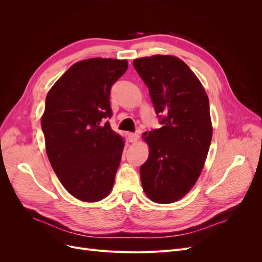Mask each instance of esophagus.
Returning a JSON list of instances; mask_svg holds the SVG:
<instances>
[{
    "label": "esophagus",
    "instance_id": "1",
    "mask_svg": "<svg viewBox=\"0 0 262 262\" xmlns=\"http://www.w3.org/2000/svg\"><path fill=\"white\" fill-rule=\"evenodd\" d=\"M139 138H140V136L138 133H129L128 134V139L131 143H136V142L139 140Z\"/></svg>",
    "mask_w": 262,
    "mask_h": 262
}]
</instances>
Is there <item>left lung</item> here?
Returning <instances> with one entry per match:
<instances>
[{"instance_id":"obj_1","label":"left lung","mask_w":262,"mask_h":262,"mask_svg":"<svg viewBox=\"0 0 262 262\" xmlns=\"http://www.w3.org/2000/svg\"><path fill=\"white\" fill-rule=\"evenodd\" d=\"M133 67L163 125L143 134L149 154L140 167L142 186L156 203L176 202L195 184L209 152L208 95L186 63L172 55L136 59Z\"/></svg>"}]
</instances>
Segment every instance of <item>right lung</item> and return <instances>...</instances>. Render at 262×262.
Segmentation results:
<instances>
[{
	"label": "right lung",
	"mask_w": 262,
	"mask_h": 262,
	"mask_svg": "<svg viewBox=\"0 0 262 262\" xmlns=\"http://www.w3.org/2000/svg\"><path fill=\"white\" fill-rule=\"evenodd\" d=\"M128 61L87 59L71 67L46 98L41 128L47 155L69 193L96 202L112 191L123 140L110 128V90Z\"/></svg>",
	"instance_id": "right-lung-1"
}]
</instances>
